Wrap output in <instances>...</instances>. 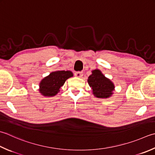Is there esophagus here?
<instances>
[{
  "mask_svg": "<svg viewBox=\"0 0 155 155\" xmlns=\"http://www.w3.org/2000/svg\"><path fill=\"white\" fill-rule=\"evenodd\" d=\"M74 75H75L76 77H78V78H81L82 77H83V74L82 73V72H76L75 73H74Z\"/></svg>",
  "mask_w": 155,
  "mask_h": 155,
  "instance_id": "1",
  "label": "esophagus"
}]
</instances>
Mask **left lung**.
<instances>
[{
    "label": "left lung",
    "mask_w": 155,
    "mask_h": 155,
    "mask_svg": "<svg viewBox=\"0 0 155 155\" xmlns=\"http://www.w3.org/2000/svg\"><path fill=\"white\" fill-rule=\"evenodd\" d=\"M91 72L87 81L90 87H91L93 95L101 99H107L111 97L115 91L113 82L105 77L99 69L93 70Z\"/></svg>",
    "instance_id": "8db88e82"
}]
</instances>
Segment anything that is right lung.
I'll return each mask as SVG.
<instances>
[{
	"mask_svg": "<svg viewBox=\"0 0 155 155\" xmlns=\"http://www.w3.org/2000/svg\"><path fill=\"white\" fill-rule=\"evenodd\" d=\"M73 77L70 71H56L44 77L39 84V91L44 97H54L60 92L68 78Z\"/></svg>",
	"mask_w": 155,
	"mask_h": 155,
	"instance_id": "right-lung-1",
	"label": "right lung"
}]
</instances>
